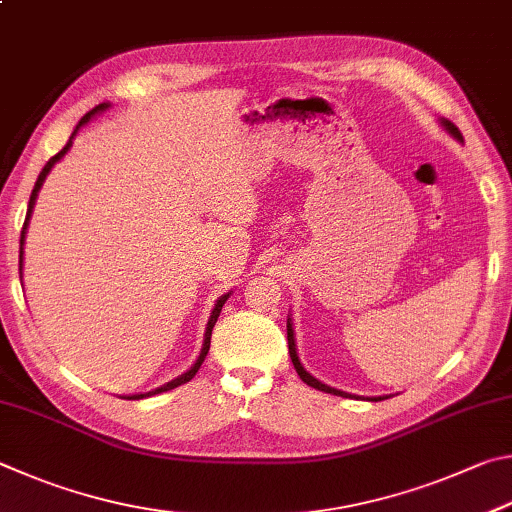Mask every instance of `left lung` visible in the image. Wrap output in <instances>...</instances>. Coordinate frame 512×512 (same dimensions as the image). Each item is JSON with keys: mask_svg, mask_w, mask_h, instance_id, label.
Listing matches in <instances>:
<instances>
[{"mask_svg": "<svg viewBox=\"0 0 512 512\" xmlns=\"http://www.w3.org/2000/svg\"><path fill=\"white\" fill-rule=\"evenodd\" d=\"M441 125L443 128L452 134V137L456 139V141H463V137H461V132H459V128H456L454 123H450L447 119H441ZM288 348H290V357H292V364H294V369H297V373H299V378L308 384V387H312V389H319V391H326V393H333V396H342V398H351V393H344V391H339V389H333V387H328V384H324V382H319L317 378H312V375L303 369V364H301V360H299V355H297V344H294V330H292V321L288 319ZM371 400H384V398H371Z\"/></svg>", "mask_w": 512, "mask_h": 512, "instance_id": "1", "label": "left lung"}]
</instances>
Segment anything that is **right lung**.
Returning <instances> with one entry per match:
<instances>
[{
  "instance_id": "obj_1",
  "label": "right lung",
  "mask_w": 512,
  "mask_h": 512,
  "mask_svg": "<svg viewBox=\"0 0 512 512\" xmlns=\"http://www.w3.org/2000/svg\"><path fill=\"white\" fill-rule=\"evenodd\" d=\"M107 107H110V103H101V105H96L92 112H87L83 119L78 121V125H76V130H74V134H71L69 137V141H67V146L62 148L58 155H53L47 164H44V168H42V173L38 175V182H35V186H33V193H31V200H29V209H26V220H24V227H22V236H20V249L24 247V236H26V227H29V220H31V213H33V206H35V200H38V193H40V188H42V184H44V179H47V175H49V170L56 166V161H60L62 157L67 155V150L71 148V141H74V137H76V132H78V128L80 125H85L89 119H92L94 114H98V112H105ZM20 270H22V251H20ZM229 299V294H224V297H220L218 301H215V306H213V312H211V317H209V324H206V333H204V344H202V351H200V357H197L195 360V364L191 366V369H188L186 373H182L179 375V378H175V380H170V382H166L164 387H157L155 391H148V393H134V396H128V400H141V398H146V396H155V393H164V391H170V389H175V387H179V384H186L188 380H193L195 378V373L200 371V366H202V362H204V357H206V353H209V346H211V330H213V326H215V321H218V317H220V310H222V306H224V301Z\"/></svg>"
}]
</instances>
